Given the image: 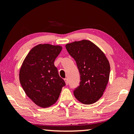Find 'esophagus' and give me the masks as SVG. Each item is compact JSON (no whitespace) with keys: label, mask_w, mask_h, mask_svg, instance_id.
<instances>
[{"label":"esophagus","mask_w":134,"mask_h":134,"mask_svg":"<svg viewBox=\"0 0 134 134\" xmlns=\"http://www.w3.org/2000/svg\"><path fill=\"white\" fill-rule=\"evenodd\" d=\"M65 83H66V85H68V79H66V78H65Z\"/></svg>","instance_id":"34e87169"}]
</instances>
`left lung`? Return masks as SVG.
<instances>
[{
	"instance_id": "1",
	"label": "left lung",
	"mask_w": 134,
	"mask_h": 134,
	"mask_svg": "<svg viewBox=\"0 0 134 134\" xmlns=\"http://www.w3.org/2000/svg\"><path fill=\"white\" fill-rule=\"evenodd\" d=\"M66 49L76 62L80 73L79 86L74 96L85 104H91L101 98L109 79V62L94 44L82 40L67 44Z\"/></svg>"
}]
</instances>
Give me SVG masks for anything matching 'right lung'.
<instances>
[{
  "instance_id": "obj_1",
  "label": "right lung",
  "mask_w": 134,
  "mask_h": 134,
  "mask_svg": "<svg viewBox=\"0 0 134 134\" xmlns=\"http://www.w3.org/2000/svg\"><path fill=\"white\" fill-rule=\"evenodd\" d=\"M62 47L39 44L29 52L19 72V80L27 96L41 107L56 102L66 83L54 65Z\"/></svg>"
}]
</instances>
